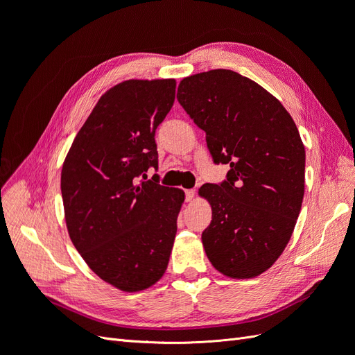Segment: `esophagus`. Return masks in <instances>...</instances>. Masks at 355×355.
Instances as JSON below:
<instances>
[{
  "mask_svg": "<svg viewBox=\"0 0 355 355\" xmlns=\"http://www.w3.org/2000/svg\"><path fill=\"white\" fill-rule=\"evenodd\" d=\"M185 196H187V201H192L196 197V189H187Z\"/></svg>",
  "mask_w": 355,
  "mask_h": 355,
  "instance_id": "34e87169",
  "label": "esophagus"
}]
</instances>
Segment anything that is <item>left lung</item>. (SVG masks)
Here are the masks:
<instances>
[{"label": "left lung", "mask_w": 355, "mask_h": 355, "mask_svg": "<svg viewBox=\"0 0 355 355\" xmlns=\"http://www.w3.org/2000/svg\"><path fill=\"white\" fill-rule=\"evenodd\" d=\"M182 108L206 132L227 180L198 196L211 206L201 241L209 261L230 278H254L275 263L292 237L305 192V146L293 118L262 85L231 69L179 83Z\"/></svg>", "instance_id": "left-lung-1"}]
</instances>
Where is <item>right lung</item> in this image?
<instances>
[{
  "instance_id": "add662e5",
  "label": "right lung",
  "mask_w": 355,
  "mask_h": 355,
  "mask_svg": "<svg viewBox=\"0 0 355 355\" xmlns=\"http://www.w3.org/2000/svg\"><path fill=\"white\" fill-rule=\"evenodd\" d=\"M175 93L173 78L114 85L101 96L63 161L69 239L96 275L128 293L164 275L185 201L179 188L139 180L158 167L154 136Z\"/></svg>"
}]
</instances>
